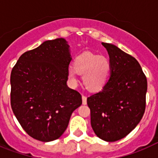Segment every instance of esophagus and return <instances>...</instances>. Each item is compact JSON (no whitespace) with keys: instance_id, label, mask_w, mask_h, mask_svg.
<instances>
[{"instance_id":"esophagus-1","label":"esophagus","mask_w":158,"mask_h":158,"mask_svg":"<svg viewBox=\"0 0 158 158\" xmlns=\"http://www.w3.org/2000/svg\"><path fill=\"white\" fill-rule=\"evenodd\" d=\"M82 104H83L84 105L87 104V98H86V96H82Z\"/></svg>"}]
</instances>
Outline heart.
Wrapping results in <instances>:
<instances>
[{
  "instance_id": "heart-1",
  "label": "heart",
  "mask_w": 158,
  "mask_h": 158,
  "mask_svg": "<svg viewBox=\"0 0 158 158\" xmlns=\"http://www.w3.org/2000/svg\"><path fill=\"white\" fill-rule=\"evenodd\" d=\"M111 73V62L104 55L85 52L77 57L73 69L68 70V79L72 85L77 84V73L82 75V82L88 91L97 93L106 85Z\"/></svg>"
}]
</instances>
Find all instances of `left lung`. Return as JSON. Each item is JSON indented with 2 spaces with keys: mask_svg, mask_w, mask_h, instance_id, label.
<instances>
[{
  "mask_svg": "<svg viewBox=\"0 0 158 158\" xmlns=\"http://www.w3.org/2000/svg\"><path fill=\"white\" fill-rule=\"evenodd\" d=\"M102 45L111 62L109 80L101 91L88 97L87 104L96 136L115 142L131 133L144 115L147 80L134 57L111 43Z\"/></svg>",
  "mask_w": 158,
  "mask_h": 158,
  "instance_id": "obj_1",
  "label": "left lung"
}]
</instances>
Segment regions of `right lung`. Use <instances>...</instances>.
<instances>
[{"label": "right lung", "instance_id": "add662e5", "mask_svg": "<svg viewBox=\"0 0 158 158\" xmlns=\"http://www.w3.org/2000/svg\"><path fill=\"white\" fill-rule=\"evenodd\" d=\"M72 60L68 42H43L23 53L11 73V106L23 129L36 140L62 136L71 115L82 104L78 92L67 86Z\"/></svg>", "mask_w": 158, "mask_h": 158}]
</instances>
